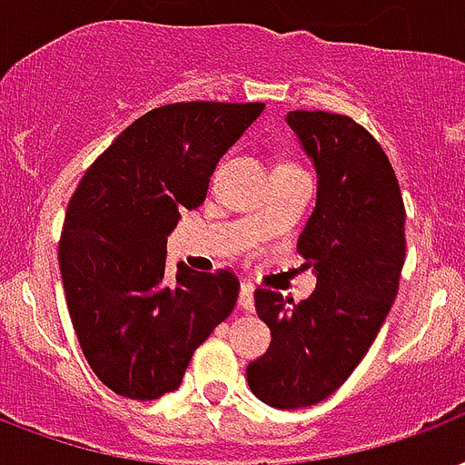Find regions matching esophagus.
<instances>
[{"instance_id":"1","label":"esophagus","mask_w":465,"mask_h":465,"mask_svg":"<svg viewBox=\"0 0 465 465\" xmlns=\"http://www.w3.org/2000/svg\"><path fill=\"white\" fill-rule=\"evenodd\" d=\"M239 308L246 312H253L256 302H253V285L242 283V291H239Z\"/></svg>"}]
</instances>
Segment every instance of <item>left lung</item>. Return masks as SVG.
Masks as SVG:
<instances>
[{
    "label": "left lung",
    "mask_w": 465,
    "mask_h": 465,
    "mask_svg": "<svg viewBox=\"0 0 465 465\" xmlns=\"http://www.w3.org/2000/svg\"><path fill=\"white\" fill-rule=\"evenodd\" d=\"M285 123L318 174L315 209L298 239L318 285L298 305L256 291L273 340L246 380L268 407L301 409L328 399L362 362L397 298L407 239L394 170L362 125L322 110H291Z\"/></svg>",
    "instance_id": "8db88e82"
}]
</instances>
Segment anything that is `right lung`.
I'll list each match as a JSON object with an SVG mask.
<instances>
[{
  "instance_id": "right-lung-1",
  "label": "right lung",
  "mask_w": 465,
  "mask_h": 465,
  "mask_svg": "<svg viewBox=\"0 0 465 465\" xmlns=\"http://www.w3.org/2000/svg\"><path fill=\"white\" fill-rule=\"evenodd\" d=\"M263 103H174L137 118L91 164L58 243L68 315L95 377L120 397L160 399L182 384L202 342L229 318V271L164 276L167 236L204 202L223 153Z\"/></svg>"
}]
</instances>
